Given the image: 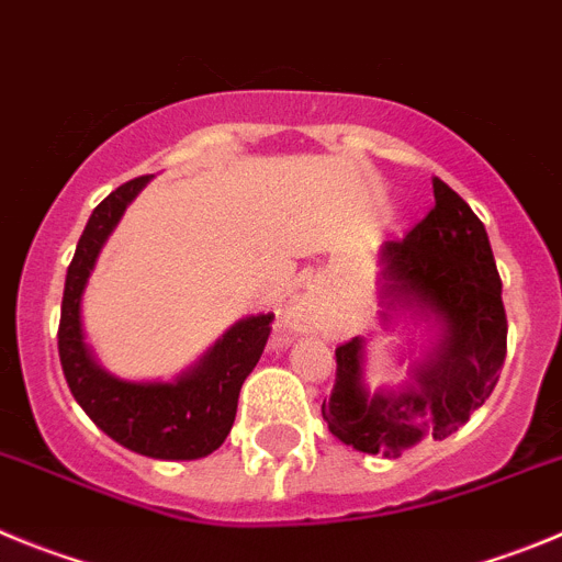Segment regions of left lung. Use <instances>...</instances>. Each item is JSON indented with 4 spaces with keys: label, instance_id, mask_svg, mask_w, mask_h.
I'll use <instances>...</instances> for the list:
<instances>
[{
    "label": "left lung",
    "instance_id": "obj_1",
    "mask_svg": "<svg viewBox=\"0 0 562 562\" xmlns=\"http://www.w3.org/2000/svg\"><path fill=\"white\" fill-rule=\"evenodd\" d=\"M383 262L392 302L437 313L442 344L417 369V386L372 397L361 386V338L338 344L336 386L322 417L344 445L401 457L426 434H453L487 401L507 356V311L484 224L439 179L431 212L403 240L383 246Z\"/></svg>",
    "mask_w": 562,
    "mask_h": 562
}]
</instances>
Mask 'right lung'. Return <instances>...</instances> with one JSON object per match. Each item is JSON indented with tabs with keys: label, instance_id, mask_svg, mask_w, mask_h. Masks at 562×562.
I'll return each mask as SVG.
<instances>
[{
	"label": "right lung",
	"instance_id": "1",
	"mask_svg": "<svg viewBox=\"0 0 562 562\" xmlns=\"http://www.w3.org/2000/svg\"><path fill=\"white\" fill-rule=\"evenodd\" d=\"M148 179L125 181L94 206L67 271L58 356L75 401L114 442L150 459H201L221 448L232 431L237 394L266 350L274 313L237 322L210 356L176 383L120 381L92 361L80 333V293L100 246Z\"/></svg>",
	"mask_w": 562,
	"mask_h": 562
}]
</instances>
